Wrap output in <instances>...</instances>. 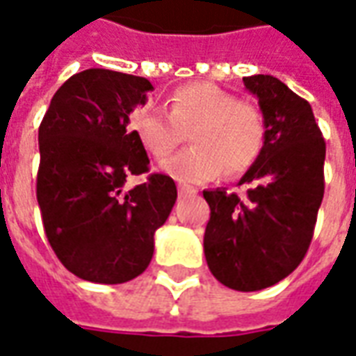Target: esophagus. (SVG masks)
<instances>
[{
    "mask_svg": "<svg viewBox=\"0 0 356 356\" xmlns=\"http://www.w3.org/2000/svg\"><path fill=\"white\" fill-rule=\"evenodd\" d=\"M188 193H191V188H188V186H178V195L180 197H186Z\"/></svg>",
    "mask_w": 356,
    "mask_h": 356,
    "instance_id": "obj_1",
    "label": "esophagus"
}]
</instances>
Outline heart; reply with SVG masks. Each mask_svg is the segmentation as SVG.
Returning <instances> with one entry per match:
<instances>
[{"mask_svg": "<svg viewBox=\"0 0 356 356\" xmlns=\"http://www.w3.org/2000/svg\"><path fill=\"white\" fill-rule=\"evenodd\" d=\"M142 149L155 161L170 155L190 132L191 149L163 163V170L182 184H205L220 174L251 168L264 147L266 124L261 109L209 82L176 88L168 113L136 109L128 122Z\"/></svg>", "mask_w": 356, "mask_h": 356, "instance_id": "heart-1", "label": "heart"}]
</instances>
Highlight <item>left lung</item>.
<instances>
[{"instance_id":"obj_1","label":"left lung","mask_w":356,"mask_h":356,"mask_svg":"<svg viewBox=\"0 0 356 356\" xmlns=\"http://www.w3.org/2000/svg\"><path fill=\"white\" fill-rule=\"evenodd\" d=\"M263 111L264 147L241 184L247 199L205 190V259L220 284L259 291L289 276L311 245L324 197L326 142L309 102L270 74L243 78Z\"/></svg>"}]
</instances>
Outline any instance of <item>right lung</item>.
<instances>
[{"mask_svg": "<svg viewBox=\"0 0 356 356\" xmlns=\"http://www.w3.org/2000/svg\"><path fill=\"white\" fill-rule=\"evenodd\" d=\"M151 90L147 78L82 70L55 92L40 124L38 205L49 245L78 278L124 284L140 276L176 203L166 174L122 191L130 174L149 170L128 122Z\"/></svg>", "mask_w": 356, "mask_h": 356, "instance_id": "right-lung-1", "label": "right lung"}]
</instances>
